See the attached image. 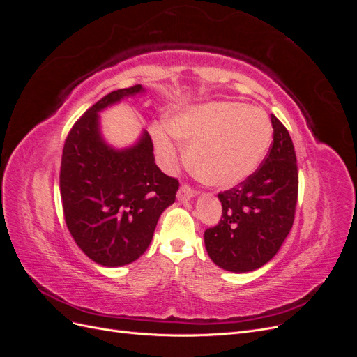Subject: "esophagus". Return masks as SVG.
I'll use <instances>...</instances> for the list:
<instances>
[{
    "instance_id": "34e87169",
    "label": "esophagus",
    "mask_w": 357,
    "mask_h": 357,
    "mask_svg": "<svg viewBox=\"0 0 357 357\" xmlns=\"http://www.w3.org/2000/svg\"><path fill=\"white\" fill-rule=\"evenodd\" d=\"M195 190H193L189 185H183L180 189H178V192H177V198H178V201H189L190 198H193L195 197Z\"/></svg>"
}]
</instances>
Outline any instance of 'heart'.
<instances>
[{
  "label": "heart",
  "instance_id": "1",
  "mask_svg": "<svg viewBox=\"0 0 357 357\" xmlns=\"http://www.w3.org/2000/svg\"><path fill=\"white\" fill-rule=\"evenodd\" d=\"M168 132L190 143L189 165L201 181L232 188L262 164L271 143V122L257 107L215 101L169 114ZM153 143L165 167L176 165L178 150L165 129H152Z\"/></svg>",
  "mask_w": 357,
  "mask_h": 357
}]
</instances>
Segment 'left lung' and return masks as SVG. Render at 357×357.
<instances>
[{
  "instance_id": "obj_1",
  "label": "left lung",
  "mask_w": 357,
  "mask_h": 357,
  "mask_svg": "<svg viewBox=\"0 0 357 357\" xmlns=\"http://www.w3.org/2000/svg\"><path fill=\"white\" fill-rule=\"evenodd\" d=\"M274 139L253 174L219 193L222 219L204 232L211 261L232 273H248L275 256L289 235L298 201L295 147L286 126L271 114Z\"/></svg>"
}]
</instances>
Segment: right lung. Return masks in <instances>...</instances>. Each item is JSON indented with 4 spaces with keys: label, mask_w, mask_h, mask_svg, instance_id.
I'll use <instances>...</instances> for the list:
<instances>
[{
    "label": "right lung",
    "mask_w": 357,
    "mask_h": 357,
    "mask_svg": "<svg viewBox=\"0 0 357 357\" xmlns=\"http://www.w3.org/2000/svg\"><path fill=\"white\" fill-rule=\"evenodd\" d=\"M143 91L135 84L105 95L73 125L62 150L59 188L67 228L82 252L104 266L128 265L147 250L159 215L178 190V180L155 164L147 131L123 150L101 137L98 112Z\"/></svg>",
    "instance_id": "add662e5"
}]
</instances>
